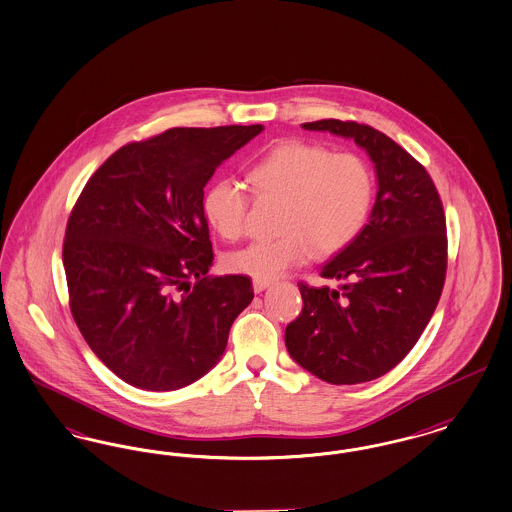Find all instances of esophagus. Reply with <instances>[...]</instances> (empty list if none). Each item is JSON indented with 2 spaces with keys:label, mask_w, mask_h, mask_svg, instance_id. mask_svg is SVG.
<instances>
[{
  "label": "esophagus",
  "mask_w": 512,
  "mask_h": 512,
  "mask_svg": "<svg viewBox=\"0 0 512 512\" xmlns=\"http://www.w3.org/2000/svg\"><path fill=\"white\" fill-rule=\"evenodd\" d=\"M270 286V282H261V280H255L253 282V291L255 293H263L265 291L266 287Z\"/></svg>",
  "instance_id": "obj_1"
}]
</instances>
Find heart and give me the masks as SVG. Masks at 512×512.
I'll use <instances>...</instances> for the list:
<instances>
[{"label": "heart", "instance_id": "b5f03b06", "mask_svg": "<svg viewBox=\"0 0 512 512\" xmlns=\"http://www.w3.org/2000/svg\"><path fill=\"white\" fill-rule=\"evenodd\" d=\"M259 198H284L282 236L255 240L226 257V266L253 280L272 282L287 270L318 255L347 247L366 225L373 202V173L368 162L352 152H331L307 141H287L272 148L249 171ZM249 196L232 179L211 184L204 215L225 240L246 230Z\"/></svg>", "mask_w": 512, "mask_h": 512}]
</instances>
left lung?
<instances>
[{"label": "left lung", "mask_w": 512, "mask_h": 512, "mask_svg": "<svg viewBox=\"0 0 512 512\" xmlns=\"http://www.w3.org/2000/svg\"><path fill=\"white\" fill-rule=\"evenodd\" d=\"M366 150L377 177L368 225L320 268L339 289L299 284L303 312L286 328L289 356L331 385L373 381L427 328L446 278V217L425 167L385 133L356 122L303 123Z\"/></svg>", "instance_id": "1"}]
</instances>
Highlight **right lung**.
Listing matches in <instances>:
<instances>
[{"mask_svg":"<svg viewBox=\"0 0 512 512\" xmlns=\"http://www.w3.org/2000/svg\"><path fill=\"white\" fill-rule=\"evenodd\" d=\"M263 129H167L114 152L85 184L62 247L70 308L127 385L183 389L219 364L253 287L242 274L207 276L204 186Z\"/></svg>","mask_w":512,"mask_h":512,"instance_id":"1","label":"right lung"}]
</instances>
